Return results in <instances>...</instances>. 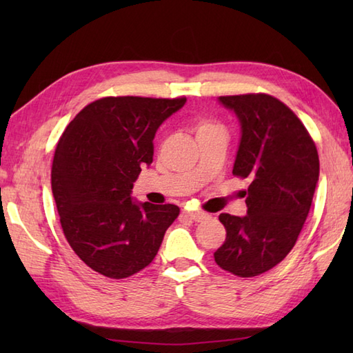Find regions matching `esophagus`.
I'll return each instance as SVG.
<instances>
[{
  "label": "esophagus",
  "mask_w": 353,
  "mask_h": 353,
  "mask_svg": "<svg viewBox=\"0 0 353 353\" xmlns=\"http://www.w3.org/2000/svg\"><path fill=\"white\" fill-rule=\"evenodd\" d=\"M186 215H188L190 219L194 221H203V220L209 219V215L205 212H186Z\"/></svg>",
  "instance_id": "obj_1"
}]
</instances>
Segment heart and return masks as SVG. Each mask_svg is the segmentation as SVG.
<instances>
[{
    "instance_id": "b5f03b06",
    "label": "heart",
    "mask_w": 353,
    "mask_h": 353,
    "mask_svg": "<svg viewBox=\"0 0 353 353\" xmlns=\"http://www.w3.org/2000/svg\"><path fill=\"white\" fill-rule=\"evenodd\" d=\"M216 127H219V125L211 123V121H201L199 124V127H197V133L199 132H203V130H209V129H216Z\"/></svg>"
}]
</instances>
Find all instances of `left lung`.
Masks as SVG:
<instances>
[{
    "label": "left lung",
    "mask_w": 353,
    "mask_h": 353,
    "mask_svg": "<svg viewBox=\"0 0 353 353\" xmlns=\"http://www.w3.org/2000/svg\"><path fill=\"white\" fill-rule=\"evenodd\" d=\"M234 110L241 139L234 174L249 179L247 215L220 214L226 241L215 262L239 277H253L279 264L294 247L319 182V153L301 119L267 94L220 97Z\"/></svg>",
    "instance_id": "1"
}]
</instances>
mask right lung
<instances>
[{
	"label": "right lung",
	"mask_w": 353,
	"mask_h": 353,
	"mask_svg": "<svg viewBox=\"0 0 353 353\" xmlns=\"http://www.w3.org/2000/svg\"><path fill=\"white\" fill-rule=\"evenodd\" d=\"M181 99L104 97L88 104L57 142L51 188L66 241L94 272L124 279L156 256L176 205L132 199L141 167L153 162L159 125Z\"/></svg>",
	"instance_id": "right-lung-1"
}]
</instances>
